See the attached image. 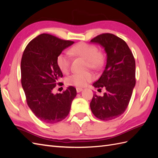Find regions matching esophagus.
Segmentation results:
<instances>
[{
    "mask_svg": "<svg viewBox=\"0 0 158 158\" xmlns=\"http://www.w3.org/2000/svg\"><path fill=\"white\" fill-rule=\"evenodd\" d=\"M76 89H77V93L81 92L82 91V90H83V89L81 88H77Z\"/></svg>",
    "mask_w": 158,
    "mask_h": 158,
    "instance_id": "obj_1",
    "label": "esophagus"
}]
</instances>
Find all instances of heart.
Here are the masks:
<instances>
[{
  "mask_svg": "<svg viewBox=\"0 0 158 158\" xmlns=\"http://www.w3.org/2000/svg\"><path fill=\"white\" fill-rule=\"evenodd\" d=\"M69 53L85 60L88 62V67L92 69L100 68L105 60L103 53L98 51L96 46L84 42H80L73 45L70 49ZM56 64L62 73H68L70 66V56L66 53H60L56 58ZM93 79L94 76L89 73L73 74L66 79V83L69 85L83 87L91 82Z\"/></svg>",
  "mask_w": 158,
  "mask_h": 158,
  "instance_id": "heart-1",
  "label": "heart"
}]
</instances>
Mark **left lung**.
<instances>
[{"label":"left lung","instance_id":"1","mask_svg":"<svg viewBox=\"0 0 158 158\" xmlns=\"http://www.w3.org/2000/svg\"><path fill=\"white\" fill-rule=\"evenodd\" d=\"M90 42L103 47L107 57L102 75L93 83L106 92L102 96L95 93L90 108L98 119L112 120L122 115L129 104L136 84L135 60L127 43L113 34L104 33Z\"/></svg>","mask_w":158,"mask_h":158}]
</instances>
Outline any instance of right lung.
Here are the masks:
<instances>
[{"label": "right lung", "instance_id": "1", "mask_svg": "<svg viewBox=\"0 0 158 158\" xmlns=\"http://www.w3.org/2000/svg\"><path fill=\"white\" fill-rule=\"evenodd\" d=\"M73 43L44 33L32 39L23 51L22 85L29 108L43 122L55 123L65 119L77 95L73 86L62 94H53L63 77L56 64L57 56Z\"/></svg>", "mask_w": 158, "mask_h": 158}]
</instances>
